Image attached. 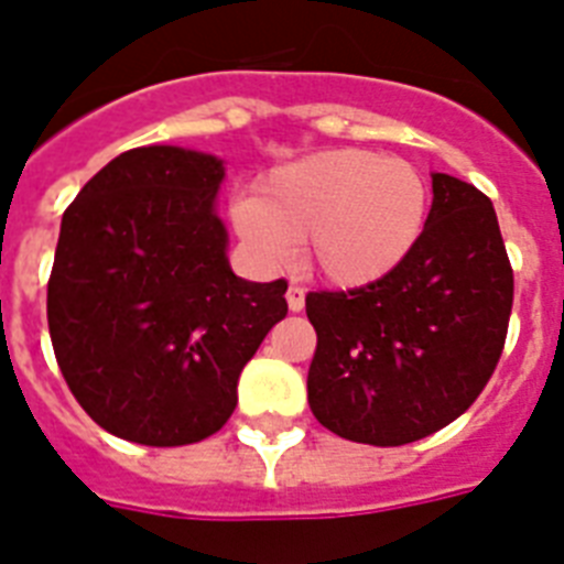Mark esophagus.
Listing matches in <instances>:
<instances>
[{"label":"esophagus","mask_w":564,"mask_h":564,"mask_svg":"<svg viewBox=\"0 0 564 564\" xmlns=\"http://www.w3.org/2000/svg\"><path fill=\"white\" fill-rule=\"evenodd\" d=\"M304 295H307V292H304V286L292 281L290 290H286V304H290L292 313H301V310H304Z\"/></svg>","instance_id":"1"}]
</instances>
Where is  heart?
Segmentation results:
<instances>
[{
  "label": "heart",
  "mask_w": 564,
  "mask_h": 564,
  "mask_svg": "<svg viewBox=\"0 0 564 564\" xmlns=\"http://www.w3.org/2000/svg\"><path fill=\"white\" fill-rule=\"evenodd\" d=\"M427 181L412 163L334 149L274 170L260 195L234 204L237 230L272 263L304 242L325 281L362 286L412 254L427 225Z\"/></svg>",
  "instance_id": "heart-1"
}]
</instances>
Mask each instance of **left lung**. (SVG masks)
I'll return each mask as SVG.
<instances>
[{"mask_svg":"<svg viewBox=\"0 0 564 564\" xmlns=\"http://www.w3.org/2000/svg\"><path fill=\"white\" fill-rule=\"evenodd\" d=\"M512 292L489 195L436 172L424 234L398 269L354 290L307 292L318 424L380 447L447 427L495 375Z\"/></svg>","mask_w":564,"mask_h":564,"instance_id":"obj_1","label":"left lung"}]
</instances>
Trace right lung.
I'll use <instances>...</instances> for the list:
<instances>
[{"mask_svg": "<svg viewBox=\"0 0 564 564\" xmlns=\"http://www.w3.org/2000/svg\"><path fill=\"white\" fill-rule=\"evenodd\" d=\"M213 154L145 145L99 170L64 210L46 316L69 392L137 445H193L225 427L237 380L286 316V281L230 272L213 213Z\"/></svg>", "mask_w": 564, "mask_h": 564, "instance_id": "obj_1", "label": "right lung"}]
</instances>
